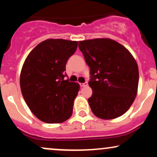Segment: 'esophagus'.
<instances>
[{
  "instance_id": "34e87169",
  "label": "esophagus",
  "mask_w": 157,
  "mask_h": 157,
  "mask_svg": "<svg viewBox=\"0 0 157 157\" xmlns=\"http://www.w3.org/2000/svg\"><path fill=\"white\" fill-rule=\"evenodd\" d=\"M88 85L87 82H82V83H80V86L81 87H83V86H86Z\"/></svg>"
}]
</instances>
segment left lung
Instances as JSON below:
<instances>
[{
	"instance_id": "1",
	"label": "left lung",
	"mask_w": 157,
	"mask_h": 157,
	"mask_svg": "<svg viewBox=\"0 0 157 157\" xmlns=\"http://www.w3.org/2000/svg\"><path fill=\"white\" fill-rule=\"evenodd\" d=\"M79 48L90 67L89 103L95 116L103 120L124 114L137 94L139 69L128 50L109 38L80 41Z\"/></svg>"
}]
</instances>
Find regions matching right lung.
Returning a JSON list of instances; mask_svg holds the SVG:
<instances>
[{"label": "right lung", "instance_id": "add662e5", "mask_svg": "<svg viewBox=\"0 0 157 157\" xmlns=\"http://www.w3.org/2000/svg\"><path fill=\"white\" fill-rule=\"evenodd\" d=\"M77 41L48 39L29 54L20 77L21 92L31 111L41 121L60 123L72 114L77 82L66 80V65Z\"/></svg>", "mask_w": 157, "mask_h": 157}]
</instances>
